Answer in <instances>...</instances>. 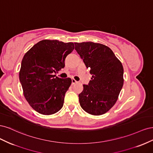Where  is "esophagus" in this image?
I'll use <instances>...</instances> for the list:
<instances>
[{
	"mask_svg": "<svg viewBox=\"0 0 153 153\" xmlns=\"http://www.w3.org/2000/svg\"><path fill=\"white\" fill-rule=\"evenodd\" d=\"M71 83H72V85H74L75 84H76L77 82L75 79H72L71 80Z\"/></svg>",
	"mask_w": 153,
	"mask_h": 153,
	"instance_id": "obj_1",
	"label": "esophagus"
}]
</instances>
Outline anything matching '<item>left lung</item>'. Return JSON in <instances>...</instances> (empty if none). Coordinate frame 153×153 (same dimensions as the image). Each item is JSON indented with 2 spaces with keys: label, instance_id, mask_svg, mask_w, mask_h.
<instances>
[{
  "label": "left lung",
  "instance_id": "obj_1",
  "mask_svg": "<svg viewBox=\"0 0 153 153\" xmlns=\"http://www.w3.org/2000/svg\"><path fill=\"white\" fill-rule=\"evenodd\" d=\"M75 50L90 69L91 80L83 85L80 105L88 114H105L116 102L123 86L124 69L121 61L106 46L93 42L75 43Z\"/></svg>",
  "mask_w": 153,
  "mask_h": 153
}]
</instances>
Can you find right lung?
Returning <instances> with one entry per match:
<instances>
[{
    "label": "right lung",
    "instance_id": "obj_1",
    "mask_svg": "<svg viewBox=\"0 0 153 153\" xmlns=\"http://www.w3.org/2000/svg\"><path fill=\"white\" fill-rule=\"evenodd\" d=\"M73 43L45 39L34 45L23 58L19 78L24 95L31 107L43 115L61 110L71 79L60 78L54 73L65 66Z\"/></svg>",
    "mask_w": 153,
    "mask_h": 153
}]
</instances>
